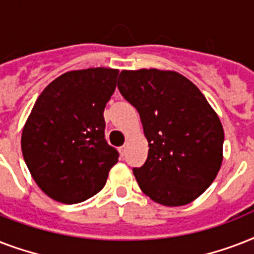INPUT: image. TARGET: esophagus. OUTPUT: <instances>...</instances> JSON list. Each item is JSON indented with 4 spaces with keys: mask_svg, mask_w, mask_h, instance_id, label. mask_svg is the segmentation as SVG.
<instances>
[{
    "mask_svg": "<svg viewBox=\"0 0 254 254\" xmlns=\"http://www.w3.org/2000/svg\"><path fill=\"white\" fill-rule=\"evenodd\" d=\"M127 145H123V146L120 147V154L124 157V155L127 154Z\"/></svg>",
    "mask_w": 254,
    "mask_h": 254,
    "instance_id": "34e87169",
    "label": "esophagus"
}]
</instances>
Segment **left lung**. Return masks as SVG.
Returning a JSON list of instances; mask_svg holds the SVG:
<instances>
[{
	"mask_svg": "<svg viewBox=\"0 0 254 254\" xmlns=\"http://www.w3.org/2000/svg\"><path fill=\"white\" fill-rule=\"evenodd\" d=\"M120 93L138 111L149 142L147 158L133 173L159 204L177 207L200 196L223 161L224 130L204 95L174 71H123Z\"/></svg>",
	"mask_w": 254,
	"mask_h": 254,
	"instance_id": "8db88e82",
	"label": "left lung"
}]
</instances>
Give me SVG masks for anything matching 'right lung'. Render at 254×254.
Returning <instances> with one entry per match:
<instances>
[{
  "mask_svg": "<svg viewBox=\"0 0 254 254\" xmlns=\"http://www.w3.org/2000/svg\"><path fill=\"white\" fill-rule=\"evenodd\" d=\"M119 71L88 68L63 73L34 104L22 131V153L46 195L76 204L96 195L119 161L105 139L104 109Z\"/></svg>",
  "mask_w": 254,
  "mask_h": 254,
  "instance_id": "right-lung-1",
  "label": "right lung"
}]
</instances>
